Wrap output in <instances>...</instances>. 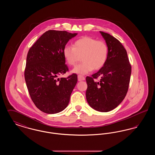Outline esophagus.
Returning a JSON list of instances; mask_svg holds the SVG:
<instances>
[{
    "mask_svg": "<svg viewBox=\"0 0 155 155\" xmlns=\"http://www.w3.org/2000/svg\"><path fill=\"white\" fill-rule=\"evenodd\" d=\"M85 80V77L81 75H78V81H84Z\"/></svg>",
    "mask_w": 155,
    "mask_h": 155,
    "instance_id": "1",
    "label": "esophagus"
}]
</instances>
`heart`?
<instances>
[{
	"label": "heart",
	"mask_w": 155,
	"mask_h": 155,
	"mask_svg": "<svg viewBox=\"0 0 155 155\" xmlns=\"http://www.w3.org/2000/svg\"><path fill=\"white\" fill-rule=\"evenodd\" d=\"M73 46H66L63 50V57L69 66L74 65L79 56H82V62L71 70L73 73L88 74L93 69H101L107 61L109 48L102 41H97L91 37H82L76 40Z\"/></svg>",
	"instance_id": "b5f03b06"
}]
</instances>
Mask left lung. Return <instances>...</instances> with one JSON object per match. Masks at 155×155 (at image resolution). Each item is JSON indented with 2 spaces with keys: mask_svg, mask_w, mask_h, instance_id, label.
Wrapping results in <instances>:
<instances>
[{
  "mask_svg": "<svg viewBox=\"0 0 155 155\" xmlns=\"http://www.w3.org/2000/svg\"><path fill=\"white\" fill-rule=\"evenodd\" d=\"M109 48L106 63L92 77H87L86 98L95 110L108 112L117 107L128 91L131 66L127 53L121 42L110 34L100 31ZM100 77L99 81L94 79Z\"/></svg>",
  "mask_w": 155,
  "mask_h": 155,
  "instance_id": "left-lung-1",
  "label": "left lung"
}]
</instances>
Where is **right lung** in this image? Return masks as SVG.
<instances>
[{"instance_id":"1","label":"right lung","mask_w":155,"mask_h":155,"mask_svg":"<svg viewBox=\"0 0 155 155\" xmlns=\"http://www.w3.org/2000/svg\"><path fill=\"white\" fill-rule=\"evenodd\" d=\"M77 33L49 30L32 45L27 54L25 80L31 98L39 110L55 114L64 110L77 82V75L57 78L68 70L63 50Z\"/></svg>"}]
</instances>
